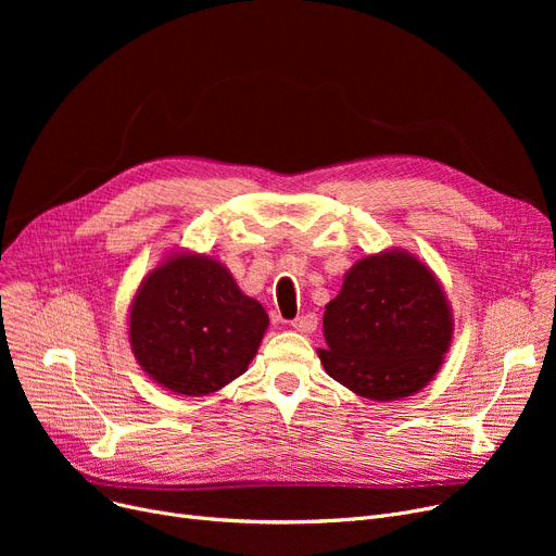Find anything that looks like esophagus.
Returning <instances> with one entry per match:
<instances>
[{"label": "esophagus", "instance_id": "esophagus-1", "mask_svg": "<svg viewBox=\"0 0 556 556\" xmlns=\"http://www.w3.org/2000/svg\"><path fill=\"white\" fill-rule=\"evenodd\" d=\"M290 327L300 333H311L317 327V315L315 313H302L295 319H290Z\"/></svg>", "mask_w": 556, "mask_h": 556}]
</instances>
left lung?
<instances>
[{"instance_id": "8db88e82", "label": "left lung", "mask_w": 556, "mask_h": 556, "mask_svg": "<svg viewBox=\"0 0 556 556\" xmlns=\"http://www.w3.org/2000/svg\"><path fill=\"white\" fill-rule=\"evenodd\" d=\"M453 323L442 286L415 256H367L325 311L327 374L352 392L392 401L421 390L440 369Z\"/></svg>"}]
</instances>
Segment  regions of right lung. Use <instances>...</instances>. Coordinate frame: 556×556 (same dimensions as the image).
Instances as JSON below:
<instances>
[{"mask_svg": "<svg viewBox=\"0 0 556 556\" xmlns=\"http://www.w3.org/2000/svg\"><path fill=\"white\" fill-rule=\"evenodd\" d=\"M266 327L268 313L241 293L220 263L182 254L141 283L130 344L160 386L204 396L248 369Z\"/></svg>", "mask_w": 556, "mask_h": 556, "instance_id": "add662e5", "label": "right lung"}]
</instances>
